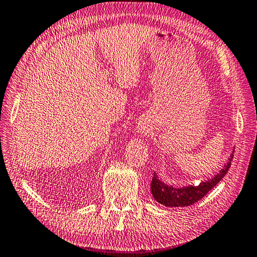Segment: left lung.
<instances>
[{"instance_id":"obj_1","label":"left lung","mask_w":257,"mask_h":257,"mask_svg":"<svg viewBox=\"0 0 257 257\" xmlns=\"http://www.w3.org/2000/svg\"><path fill=\"white\" fill-rule=\"evenodd\" d=\"M233 154L228 158V161L224 165V168L221 169L219 173L212 179H207L202 181L199 185H187L183 188H177L161 181L158 174L154 172V178L151 181V193L157 202L166 206H189L194 204L195 202L201 200L203 196L219 183L227 173L233 160Z\"/></svg>"}]
</instances>
